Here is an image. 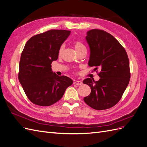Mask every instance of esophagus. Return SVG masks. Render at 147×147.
Instances as JSON below:
<instances>
[{
    "label": "esophagus",
    "instance_id": "1",
    "mask_svg": "<svg viewBox=\"0 0 147 147\" xmlns=\"http://www.w3.org/2000/svg\"><path fill=\"white\" fill-rule=\"evenodd\" d=\"M74 84H75V85L80 86V85H81V84H83V83H82L81 81H78V80H77V81H75V82H74Z\"/></svg>",
    "mask_w": 147,
    "mask_h": 147
}]
</instances>
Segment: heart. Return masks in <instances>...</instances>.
<instances>
[{
    "instance_id": "heart-1",
    "label": "heart",
    "mask_w": 147,
    "mask_h": 147,
    "mask_svg": "<svg viewBox=\"0 0 147 147\" xmlns=\"http://www.w3.org/2000/svg\"><path fill=\"white\" fill-rule=\"evenodd\" d=\"M74 47L75 48V50H76V51L78 53L79 51H82V50H84V49H86L85 46H84L82 42H79V41L75 42L74 43ZM63 50H64V47L61 46L59 48V56H61L62 54H63Z\"/></svg>"
}]
</instances>
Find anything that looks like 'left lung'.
<instances>
[{
	"instance_id": "left-lung-1",
	"label": "left lung",
	"mask_w": 147,
	"mask_h": 147,
	"mask_svg": "<svg viewBox=\"0 0 147 147\" xmlns=\"http://www.w3.org/2000/svg\"><path fill=\"white\" fill-rule=\"evenodd\" d=\"M86 40L90 49L88 65L100 70L99 80L90 78L83 83L91 88L84 101L97 110L112 107L121 99L131 77L127 53L113 35L103 30L88 31Z\"/></svg>"
}]
</instances>
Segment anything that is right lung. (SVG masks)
Returning a JSON list of instances; mask_svg holds the SVG:
<instances>
[{"mask_svg": "<svg viewBox=\"0 0 147 147\" xmlns=\"http://www.w3.org/2000/svg\"><path fill=\"white\" fill-rule=\"evenodd\" d=\"M70 30L51 29L35 35L26 42L19 64L18 78L28 99L35 105L50 106L59 100L73 81L52 72L62 44Z\"/></svg>", "mask_w": 147, "mask_h": 147, "instance_id": "add662e5", "label": "right lung"}]
</instances>
